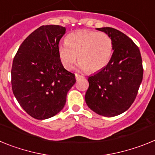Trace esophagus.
<instances>
[{
  "mask_svg": "<svg viewBox=\"0 0 155 155\" xmlns=\"http://www.w3.org/2000/svg\"><path fill=\"white\" fill-rule=\"evenodd\" d=\"M75 78H76V79H77V80H79V79L82 78H84V77L82 76V75H80V74H78L75 73Z\"/></svg>",
  "mask_w": 155,
  "mask_h": 155,
  "instance_id": "obj_1",
  "label": "esophagus"
}]
</instances>
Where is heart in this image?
<instances>
[{
    "label": "heart",
    "instance_id": "b5f03b06",
    "mask_svg": "<svg viewBox=\"0 0 155 155\" xmlns=\"http://www.w3.org/2000/svg\"><path fill=\"white\" fill-rule=\"evenodd\" d=\"M66 43L58 46V54L63 66L72 69L78 56L81 69L96 73L107 66L112 57L113 40L107 33L87 29L71 32L66 37Z\"/></svg>",
    "mask_w": 155,
    "mask_h": 155
}]
</instances>
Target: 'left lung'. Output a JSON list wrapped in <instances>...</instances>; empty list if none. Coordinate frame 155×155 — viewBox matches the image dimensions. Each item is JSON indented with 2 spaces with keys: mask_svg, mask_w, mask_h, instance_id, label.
<instances>
[{
  "mask_svg": "<svg viewBox=\"0 0 155 155\" xmlns=\"http://www.w3.org/2000/svg\"><path fill=\"white\" fill-rule=\"evenodd\" d=\"M97 30L111 37L113 53L107 66L87 78L85 102L97 114L112 117L127 111L136 98L143 79L142 58L138 46L122 31L110 27Z\"/></svg>",
  "mask_w": 155,
  "mask_h": 155,
  "instance_id": "left-lung-1",
  "label": "left lung"
}]
</instances>
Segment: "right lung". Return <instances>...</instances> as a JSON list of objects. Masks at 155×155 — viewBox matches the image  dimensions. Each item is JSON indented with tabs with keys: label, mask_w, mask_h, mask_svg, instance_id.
<instances>
[{
	"label": "right lung",
	"mask_w": 155,
	"mask_h": 155,
	"mask_svg": "<svg viewBox=\"0 0 155 155\" xmlns=\"http://www.w3.org/2000/svg\"><path fill=\"white\" fill-rule=\"evenodd\" d=\"M65 31L61 25L40 26L23 41L14 57L12 91L22 109L36 120L57 114L76 82L74 74L64 68L59 57Z\"/></svg>",
	"instance_id": "obj_1"
}]
</instances>
